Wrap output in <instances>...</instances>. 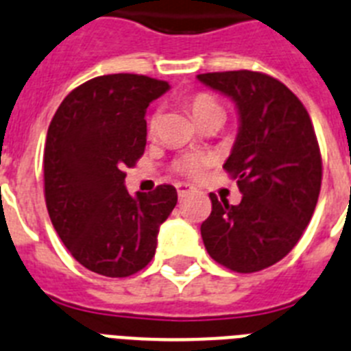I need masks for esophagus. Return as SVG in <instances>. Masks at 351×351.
Segmentation results:
<instances>
[{
	"mask_svg": "<svg viewBox=\"0 0 351 351\" xmlns=\"http://www.w3.org/2000/svg\"><path fill=\"white\" fill-rule=\"evenodd\" d=\"M176 191H178V196H180V198H184L185 194L193 193L194 187L191 184H185V182H180V184H176Z\"/></svg>",
	"mask_w": 351,
	"mask_h": 351,
	"instance_id": "34e87169",
	"label": "esophagus"
}]
</instances>
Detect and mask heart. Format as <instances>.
I'll list each match as a JSON object with an SVG mask.
<instances>
[{
	"label": "heart",
	"mask_w": 351,
	"mask_h": 351,
	"mask_svg": "<svg viewBox=\"0 0 351 351\" xmlns=\"http://www.w3.org/2000/svg\"><path fill=\"white\" fill-rule=\"evenodd\" d=\"M187 107H189L191 114H193L194 121L205 119L208 116H214V114H223L221 107L217 105V101L208 94H196L193 98H189L187 101ZM149 132H155L157 128V117H152L149 119ZM212 158L207 155H198V153H189V155H184L178 160L175 162V169L180 173V175L191 176V178H199V176L207 171V167L210 166Z\"/></svg>",
	"instance_id": "b5f03b06"
}]
</instances>
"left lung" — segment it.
<instances>
[{
  "instance_id": "obj_1",
  "label": "left lung",
  "mask_w": 351,
  "mask_h": 351,
  "mask_svg": "<svg viewBox=\"0 0 351 351\" xmlns=\"http://www.w3.org/2000/svg\"><path fill=\"white\" fill-rule=\"evenodd\" d=\"M198 80L237 107L239 132L223 167L243 194L239 205L210 194L203 244L228 269H266L296 246L316 208L323 169L314 126L303 103L269 75L243 69Z\"/></svg>"
}]
</instances>
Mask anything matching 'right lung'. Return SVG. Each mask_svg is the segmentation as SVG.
<instances>
[{
    "instance_id": "obj_1",
    "label": "right lung",
    "mask_w": 351,
    "mask_h": 351,
    "mask_svg": "<svg viewBox=\"0 0 351 351\" xmlns=\"http://www.w3.org/2000/svg\"><path fill=\"white\" fill-rule=\"evenodd\" d=\"M169 84L144 75H105L67 94L44 146L49 219L71 255L110 278L149 264L158 228L176 205L173 185L132 196L125 167L146 148V108Z\"/></svg>"
}]
</instances>
